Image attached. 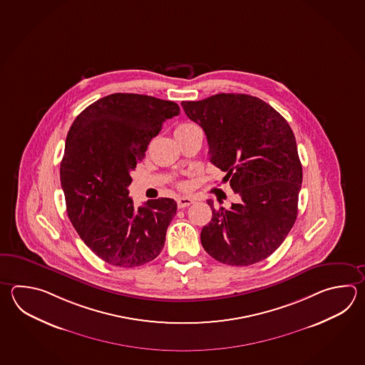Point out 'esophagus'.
<instances>
[{
    "label": "esophagus",
    "instance_id": "esophagus-1",
    "mask_svg": "<svg viewBox=\"0 0 365 365\" xmlns=\"http://www.w3.org/2000/svg\"><path fill=\"white\" fill-rule=\"evenodd\" d=\"M178 208H186V207H190L191 204H194L195 200L192 197H188V196H182V197H178Z\"/></svg>",
    "mask_w": 365,
    "mask_h": 365
}]
</instances>
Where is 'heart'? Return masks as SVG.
Wrapping results in <instances>:
<instances>
[{"instance_id":"1","label":"heart","mask_w":365,"mask_h":365,"mask_svg":"<svg viewBox=\"0 0 365 365\" xmlns=\"http://www.w3.org/2000/svg\"><path fill=\"white\" fill-rule=\"evenodd\" d=\"M196 130H200V128L196 126L195 123H191V122H185V123H180V125L177 126L175 131H174V134H175V138H178V136H182V135L194 133Z\"/></svg>"}]
</instances>
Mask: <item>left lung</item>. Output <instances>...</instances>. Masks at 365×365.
<instances>
[{"label":"left lung","mask_w":365,"mask_h":365,"mask_svg":"<svg viewBox=\"0 0 365 365\" xmlns=\"http://www.w3.org/2000/svg\"><path fill=\"white\" fill-rule=\"evenodd\" d=\"M187 117L207 135L209 161L240 196L229 209L213 207L201 245L217 261L247 267L282 245L298 216L303 170L287 120L257 97L218 93L182 101Z\"/></svg>","instance_id":"8db88e82"}]
</instances>
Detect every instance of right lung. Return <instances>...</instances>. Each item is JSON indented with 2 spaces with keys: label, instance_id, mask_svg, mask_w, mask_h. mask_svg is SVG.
<instances>
[{
  "label": "right lung",
  "instance_id": "right-lung-1",
  "mask_svg": "<svg viewBox=\"0 0 365 365\" xmlns=\"http://www.w3.org/2000/svg\"><path fill=\"white\" fill-rule=\"evenodd\" d=\"M178 114L173 101L113 93L86 108L68 130L60 170L67 216L108 264L140 267L164 248L177 202L160 197L135 208L127 187L152 138Z\"/></svg>",
  "mask_w": 365,
  "mask_h": 365
}]
</instances>
